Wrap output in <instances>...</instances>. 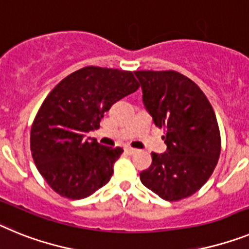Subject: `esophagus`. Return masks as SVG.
<instances>
[{
	"mask_svg": "<svg viewBox=\"0 0 249 249\" xmlns=\"http://www.w3.org/2000/svg\"><path fill=\"white\" fill-rule=\"evenodd\" d=\"M125 151H126L127 154H135V153H138V149H134V148H130V146H127V148H125Z\"/></svg>",
	"mask_w": 249,
	"mask_h": 249,
	"instance_id": "esophagus-1",
	"label": "esophagus"
}]
</instances>
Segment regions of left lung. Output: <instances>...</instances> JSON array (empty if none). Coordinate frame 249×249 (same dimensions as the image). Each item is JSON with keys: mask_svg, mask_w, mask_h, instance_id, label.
Wrapping results in <instances>:
<instances>
[{"mask_svg": "<svg viewBox=\"0 0 249 249\" xmlns=\"http://www.w3.org/2000/svg\"><path fill=\"white\" fill-rule=\"evenodd\" d=\"M142 103L157 126L165 127L166 151L153 153L140 173L148 189L165 200H179L202 188L220 154L217 118L204 92L177 71H135Z\"/></svg>", "mask_w": 249, "mask_h": 249, "instance_id": "obj_1", "label": "left lung"}]
</instances>
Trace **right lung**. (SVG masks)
Here are the masks:
<instances>
[{"label": "right lung", "instance_id": "1", "mask_svg": "<svg viewBox=\"0 0 249 249\" xmlns=\"http://www.w3.org/2000/svg\"><path fill=\"white\" fill-rule=\"evenodd\" d=\"M131 71L88 66L70 73L41 105L31 129V151L40 174L60 196L84 199L107 184L120 146L86 138L112 104L135 92Z\"/></svg>", "mask_w": 249, "mask_h": 249}]
</instances>
